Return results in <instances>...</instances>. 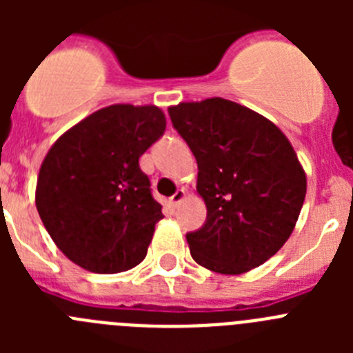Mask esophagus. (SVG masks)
<instances>
[{"mask_svg": "<svg viewBox=\"0 0 353 353\" xmlns=\"http://www.w3.org/2000/svg\"><path fill=\"white\" fill-rule=\"evenodd\" d=\"M183 198H185V191H183V189H179V191L174 192V194L170 198V205L171 207H179L180 201H182Z\"/></svg>", "mask_w": 353, "mask_h": 353, "instance_id": "esophagus-1", "label": "esophagus"}]
</instances>
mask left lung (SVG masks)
<instances>
[{
  "label": "left lung",
  "mask_w": 353,
  "mask_h": 353,
  "mask_svg": "<svg viewBox=\"0 0 353 353\" xmlns=\"http://www.w3.org/2000/svg\"><path fill=\"white\" fill-rule=\"evenodd\" d=\"M198 162L207 219L185 235L196 263L242 274L265 263L292 235L305 198V173L272 121L226 99L168 109Z\"/></svg>",
  "instance_id": "8db88e82"
}]
</instances>
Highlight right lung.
Here are the masks:
<instances>
[{
	"label": "right lung",
	"mask_w": 353,
	"mask_h": 353,
	"mask_svg": "<svg viewBox=\"0 0 353 353\" xmlns=\"http://www.w3.org/2000/svg\"><path fill=\"white\" fill-rule=\"evenodd\" d=\"M155 105L99 109L61 136L46 155L35 203L43 226L68 260L97 274L141 263L164 217L139 157L162 138Z\"/></svg>",
	"instance_id": "obj_1"
}]
</instances>
